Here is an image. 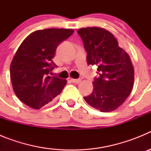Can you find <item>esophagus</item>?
<instances>
[{"label": "esophagus", "mask_w": 151, "mask_h": 151, "mask_svg": "<svg viewBox=\"0 0 151 151\" xmlns=\"http://www.w3.org/2000/svg\"><path fill=\"white\" fill-rule=\"evenodd\" d=\"M71 82L75 84H78L81 82V79L80 78H77V79H76V78H71Z\"/></svg>", "instance_id": "obj_1"}]
</instances>
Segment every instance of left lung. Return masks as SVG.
<instances>
[{
  "label": "left lung",
  "mask_w": 151,
  "mask_h": 151,
  "mask_svg": "<svg viewBox=\"0 0 151 151\" xmlns=\"http://www.w3.org/2000/svg\"><path fill=\"white\" fill-rule=\"evenodd\" d=\"M78 33L87 51L88 65H97L99 78L84 99L100 111H113L125 102L133 88L134 66L129 54L110 32L100 27L82 28Z\"/></svg>",
  "instance_id": "obj_1"
}]
</instances>
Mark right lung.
Returning a JSON list of instances; mask_svg holds the SVG:
<instances>
[{"label": "right lung", "instance_id": "add662e5", "mask_svg": "<svg viewBox=\"0 0 151 151\" xmlns=\"http://www.w3.org/2000/svg\"><path fill=\"white\" fill-rule=\"evenodd\" d=\"M73 32L72 29L35 31L17 49L10 64V79L16 95L29 107L40 109L66 85V79L50 77L49 73L56 66L52 59L57 46Z\"/></svg>", "mask_w": 151, "mask_h": 151}]
</instances>
